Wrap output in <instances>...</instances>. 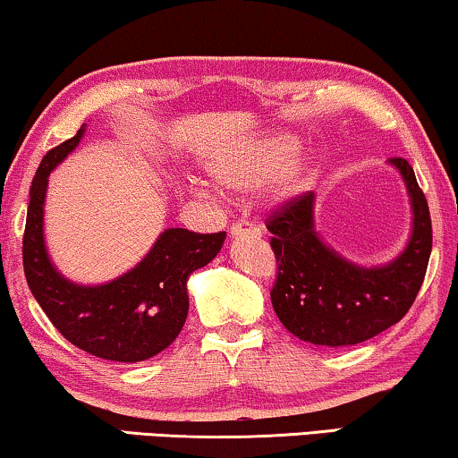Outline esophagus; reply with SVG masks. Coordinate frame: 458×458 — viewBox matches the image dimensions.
Listing matches in <instances>:
<instances>
[{
  "label": "esophagus",
  "mask_w": 458,
  "mask_h": 458,
  "mask_svg": "<svg viewBox=\"0 0 458 458\" xmlns=\"http://www.w3.org/2000/svg\"><path fill=\"white\" fill-rule=\"evenodd\" d=\"M231 240H242V237H254V240H259L262 235L260 227H256V225L248 223V221H242V223H235L233 227L229 231Z\"/></svg>",
  "instance_id": "esophagus-1"
}]
</instances>
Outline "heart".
I'll return each instance as SVG.
<instances>
[{
  "label": "heart",
  "mask_w": 458,
  "mask_h": 458,
  "mask_svg": "<svg viewBox=\"0 0 458 458\" xmlns=\"http://www.w3.org/2000/svg\"><path fill=\"white\" fill-rule=\"evenodd\" d=\"M300 146V137L287 131L243 137L216 148L206 160V174L221 191L246 193L260 185L268 204H285L315 174V160Z\"/></svg>",
  "instance_id": "b5f03b06"
}]
</instances>
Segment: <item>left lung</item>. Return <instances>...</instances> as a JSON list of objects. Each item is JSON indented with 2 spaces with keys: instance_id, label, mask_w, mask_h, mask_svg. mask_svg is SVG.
<instances>
[{
  "instance_id": "obj_1",
  "label": "left lung",
  "mask_w": 458,
  "mask_h": 458,
  "mask_svg": "<svg viewBox=\"0 0 458 458\" xmlns=\"http://www.w3.org/2000/svg\"><path fill=\"white\" fill-rule=\"evenodd\" d=\"M411 202V235L396 259L362 267L329 246L317 231L312 191L268 218L279 273L273 309L292 335L315 346H352L381 334L406 315L421 290L431 254L428 199L404 158H390Z\"/></svg>"
}]
</instances>
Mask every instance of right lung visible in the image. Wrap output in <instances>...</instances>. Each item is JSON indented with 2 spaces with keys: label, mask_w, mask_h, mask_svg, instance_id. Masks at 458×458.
I'll return each mask as SVG.
<instances>
[{
  "label": "right lung",
  "mask_w": 458,
  "mask_h": 458,
  "mask_svg": "<svg viewBox=\"0 0 458 458\" xmlns=\"http://www.w3.org/2000/svg\"><path fill=\"white\" fill-rule=\"evenodd\" d=\"M77 135L49 149L30 185L22 262L27 284L54 327L74 346L116 362H140L171 346L183 329L187 279L221 252L227 233L165 229L149 252L121 277L83 285L64 277L49 259L43 231L49 173L83 140Z\"/></svg>",
  "instance_id": "obj_1"
}]
</instances>
